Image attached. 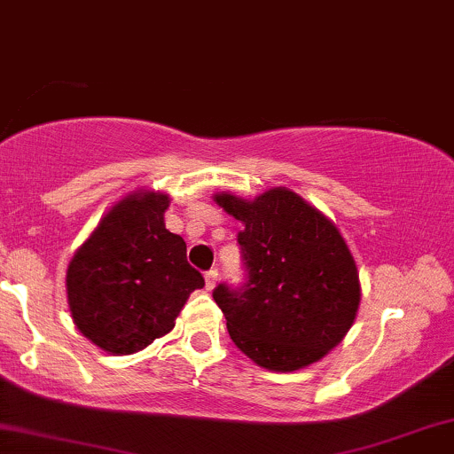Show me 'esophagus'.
Wrapping results in <instances>:
<instances>
[{"label":"esophagus","mask_w":454,"mask_h":454,"mask_svg":"<svg viewBox=\"0 0 454 454\" xmlns=\"http://www.w3.org/2000/svg\"><path fill=\"white\" fill-rule=\"evenodd\" d=\"M205 284H207V290L215 288V284H217V270L215 269L207 270V273H205Z\"/></svg>","instance_id":"esophagus-1"}]
</instances>
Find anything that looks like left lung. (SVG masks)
Instances as JSON below:
<instances>
[{"mask_svg":"<svg viewBox=\"0 0 454 454\" xmlns=\"http://www.w3.org/2000/svg\"><path fill=\"white\" fill-rule=\"evenodd\" d=\"M215 202L245 226L237 234L245 281L213 290L231 340L273 372L320 361L361 303L356 264L335 223L286 187L254 200L217 194Z\"/></svg>","mask_w":454,"mask_h":454,"instance_id":"1","label":"left lung"}]
</instances>
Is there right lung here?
Instances as JSON below:
<instances>
[{
  "label": "right lung",
  "instance_id": "obj_1",
  "mask_svg": "<svg viewBox=\"0 0 454 454\" xmlns=\"http://www.w3.org/2000/svg\"><path fill=\"white\" fill-rule=\"evenodd\" d=\"M168 196L129 194L113 207L67 267V305L78 331L111 354H132L175 326L205 279L185 241L166 231Z\"/></svg>",
  "mask_w": 454,
  "mask_h": 454
}]
</instances>
